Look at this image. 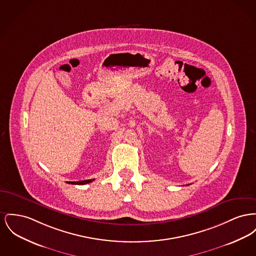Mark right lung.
Returning a JSON list of instances; mask_svg holds the SVG:
<instances>
[{"instance_id":"obj_1","label":"right lung","mask_w":256,"mask_h":256,"mask_svg":"<svg viewBox=\"0 0 256 256\" xmlns=\"http://www.w3.org/2000/svg\"><path fill=\"white\" fill-rule=\"evenodd\" d=\"M92 180H94V179H90V180H79V182H68V184H85L92 182Z\"/></svg>"}]
</instances>
